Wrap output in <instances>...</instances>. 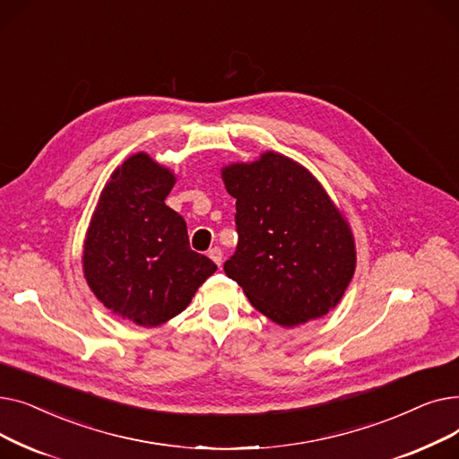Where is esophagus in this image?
I'll return each instance as SVG.
<instances>
[{"mask_svg":"<svg viewBox=\"0 0 459 459\" xmlns=\"http://www.w3.org/2000/svg\"><path fill=\"white\" fill-rule=\"evenodd\" d=\"M208 256L217 264V266H221V262H223V253H221V249H220V247H213V249H210V251H208Z\"/></svg>","mask_w":459,"mask_h":459,"instance_id":"34e87169","label":"esophagus"}]
</instances>
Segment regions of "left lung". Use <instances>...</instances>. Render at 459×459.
Wrapping results in <instances>:
<instances>
[{"label":"left lung","instance_id":"obj_1","mask_svg":"<svg viewBox=\"0 0 459 459\" xmlns=\"http://www.w3.org/2000/svg\"><path fill=\"white\" fill-rule=\"evenodd\" d=\"M236 199L238 246L225 273L251 305L282 327L325 316L357 264L342 210L299 161L275 151L221 169Z\"/></svg>","mask_w":459,"mask_h":459}]
</instances>
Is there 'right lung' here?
Returning a JSON list of instances; mask_svg holds the SVG:
<instances>
[{
	"label": "right lung",
	"instance_id": "right-lung-1",
	"mask_svg": "<svg viewBox=\"0 0 459 459\" xmlns=\"http://www.w3.org/2000/svg\"><path fill=\"white\" fill-rule=\"evenodd\" d=\"M177 182L147 152L120 163L100 191L83 239V277L108 310L139 327H158L191 303L217 270L191 251L187 227L165 204Z\"/></svg>",
	"mask_w": 459,
	"mask_h": 459
}]
</instances>
